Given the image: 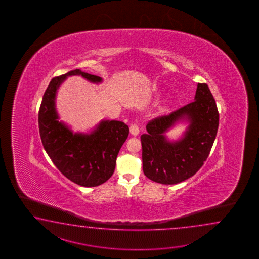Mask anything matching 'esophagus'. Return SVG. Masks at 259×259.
Returning <instances> with one entry per match:
<instances>
[{"instance_id": "1", "label": "esophagus", "mask_w": 259, "mask_h": 259, "mask_svg": "<svg viewBox=\"0 0 259 259\" xmlns=\"http://www.w3.org/2000/svg\"><path fill=\"white\" fill-rule=\"evenodd\" d=\"M130 132H131L132 135L137 136L138 134H139V132H140L138 125H136V124H132L131 127H130Z\"/></svg>"}]
</instances>
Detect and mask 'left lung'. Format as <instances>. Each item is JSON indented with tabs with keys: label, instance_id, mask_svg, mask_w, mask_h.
Listing matches in <instances>:
<instances>
[{
	"label": "left lung",
	"instance_id": "obj_1",
	"mask_svg": "<svg viewBox=\"0 0 259 259\" xmlns=\"http://www.w3.org/2000/svg\"><path fill=\"white\" fill-rule=\"evenodd\" d=\"M187 118L190 125L185 137L170 143L164 132ZM220 114L206 83H198L194 101L150 120L141 136L144 175L153 182L176 184L193 176L207 159L219 128Z\"/></svg>",
	"mask_w": 259,
	"mask_h": 259
}]
</instances>
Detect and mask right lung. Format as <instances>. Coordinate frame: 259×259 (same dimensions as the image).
Returning a JSON list of instances; mask_svg holds the SVG:
<instances>
[{
  "label": "right lung",
  "mask_w": 259,
  "mask_h": 259,
  "mask_svg": "<svg viewBox=\"0 0 259 259\" xmlns=\"http://www.w3.org/2000/svg\"><path fill=\"white\" fill-rule=\"evenodd\" d=\"M80 75L92 82L102 78L75 69L51 80L39 110V135L44 149L61 173L84 187L105 183L113 175L116 156L127 140L130 128L124 122L104 120L91 134H74L58 121L56 91L66 77Z\"/></svg>",
  "instance_id": "obj_1"
}]
</instances>
